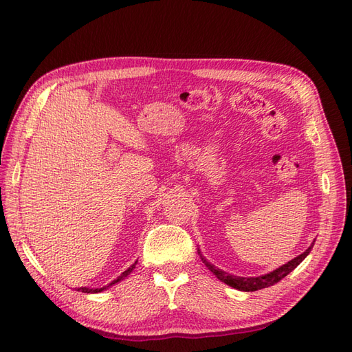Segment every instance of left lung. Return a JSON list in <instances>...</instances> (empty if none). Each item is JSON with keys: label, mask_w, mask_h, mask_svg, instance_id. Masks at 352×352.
<instances>
[{"label": "left lung", "mask_w": 352, "mask_h": 352, "mask_svg": "<svg viewBox=\"0 0 352 352\" xmlns=\"http://www.w3.org/2000/svg\"><path fill=\"white\" fill-rule=\"evenodd\" d=\"M313 246H314V242L311 243V246L305 250L304 254L298 255L296 258H294L292 261H289V263H286L285 265L278 267L273 271H270V273H267V274L258 276V277H239V276L228 274V273H226V271L217 268L214 264H210L209 261L202 255V252H200V249H197V252L200 255V259H202L204 264L208 267V270L210 271V273H214L215 277L219 278L221 282H224L226 285L232 286L237 290H242V292H255V290L264 289V287H268V286H273V285L278 283L283 277H286L289 273H292V271L307 258V255L311 252Z\"/></svg>", "instance_id": "left-lung-1"}]
</instances>
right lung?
Returning <instances> with one entry per match:
<instances>
[{"instance_id":"obj_1","label":"right lung","mask_w":352,"mask_h":352,"mask_svg":"<svg viewBox=\"0 0 352 352\" xmlns=\"http://www.w3.org/2000/svg\"><path fill=\"white\" fill-rule=\"evenodd\" d=\"M135 264H137V261L135 263L131 265V267H128L122 274H120L116 280H113L112 283H109L107 286H104V287H100V289H88V287H78V290H81V292H84V294H98V292H103L104 289H107V287H110V286H113V285H116L118 282H120V280H124L128 274H131V271L135 268Z\"/></svg>"}]
</instances>
